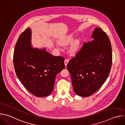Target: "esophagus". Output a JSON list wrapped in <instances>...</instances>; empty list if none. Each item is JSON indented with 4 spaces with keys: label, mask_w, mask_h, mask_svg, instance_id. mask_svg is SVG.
<instances>
[{
    "label": "esophagus",
    "mask_w": 125,
    "mask_h": 125,
    "mask_svg": "<svg viewBox=\"0 0 125 125\" xmlns=\"http://www.w3.org/2000/svg\"><path fill=\"white\" fill-rule=\"evenodd\" d=\"M68 62H69V60H68V59H65V61H64V64H65V66H67V65L68 64Z\"/></svg>",
    "instance_id": "1"
}]
</instances>
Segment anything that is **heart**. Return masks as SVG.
I'll return each mask as SVG.
<instances>
[{
    "instance_id": "b5f03b06",
    "label": "heart",
    "mask_w": 125,
    "mask_h": 125,
    "mask_svg": "<svg viewBox=\"0 0 125 125\" xmlns=\"http://www.w3.org/2000/svg\"><path fill=\"white\" fill-rule=\"evenodd\" d=\"M74 41L73 35L71 34L68 35L67 36L63 38L60 42V44L62 45L66 46L71 43ZM73 42L71 45L70 48V51L72 54H75L80 51L81 46V40L80 39H77L74 41Z\"/></svg>"
}]
</instances>
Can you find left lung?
I'll list each match as a JSON object with an SVG mask.
<instances>
[{
  "instance_id": "1",
  "label": "left lung",
  "mask_w": 125,
  "mask_h": 125,
  "mask_svg": "<svg viewBox=\"0 0 125 125\" xmlns=\"http://www.w3.org/2000/svg\"><path fill=\"white\" fill-rule=\"evenodd\" d=\"M91 37L94 40L84 43L67 66L74 91L82 97L99 90L107 79L112 65L111 44L107 35L96 27Z\"/></svg>"
}]
</instances>
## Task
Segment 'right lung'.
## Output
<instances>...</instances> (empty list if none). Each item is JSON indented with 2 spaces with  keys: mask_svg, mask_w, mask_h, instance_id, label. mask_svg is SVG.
<instances>
[{
  "mask_svg": "<svg viewBox=\"0 0 125 125\" xmlns=\"http://www.w3.org/2000/svg\"><path fill=\"white\" fill-rule=\"evenodd\" d=\"M31 40V29L28 28L15 45L14 66L24 86L33 95L42 97L53 91L56 75L65 68L64 58L50 54L45 48H33Z\"/></svg>",
  "mask_w": 125,
  "mask_h": 125,
  "instance_id": "1",
  "label": "right lung"
}]
</instances>
